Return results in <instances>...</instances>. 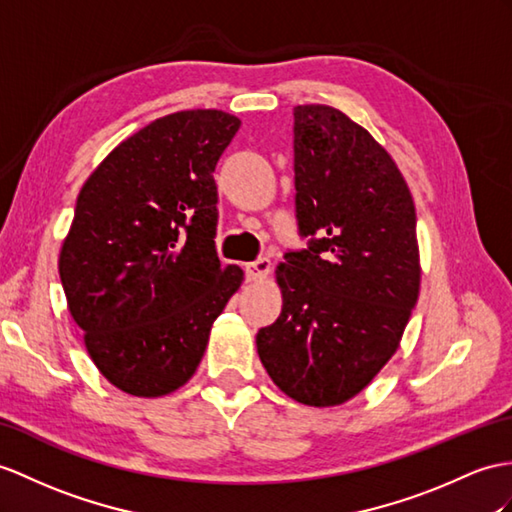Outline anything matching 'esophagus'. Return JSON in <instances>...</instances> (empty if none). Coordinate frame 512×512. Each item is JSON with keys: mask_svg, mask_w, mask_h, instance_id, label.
Here are the masks:
<instances>
[{"mask_svg": "<svg viewBox=\"0 0 512 512\" xmlns=\"http://www.w3.org/2000/svg\"><path fill=\"white\" fill-rule=\"evenodd\" d=\"M269 271H271L269 258H258V260H254V263L245 265V273L249 280H265L269 276Z\"/></svg>", "mask_w": 512, "mask_h": 512, "instance_id": "obj_1", "label": "esophagus"}]
</instances>
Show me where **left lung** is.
Listing matches in <instances>:
<instances>
[{
    "label": "left lung",
    "instance_id": "left-lung-1",
    "mask_svg": "<svg viewBox=\"0 0 512 512\" xmlns=\"http://www.w3.org/2000/svg\"><path fill=\"white\" fill-rule=\"evenodd\" d=\"M295 217L308 247L276 269L282 313L260 363L295 402L352 400L400 347L421 267L413 195L389 152L345 112L293 108Z\"/></svg>",
    "mask_w": 512,
    "mask_h": 512
}]
</instances>
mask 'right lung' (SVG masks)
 I'll list each match as a JSON object with an SVG mask.
<instances>
[{"mask_svg": "<svg viewBox=\"0 0 512 512\" xmlns=\"http://www.w3.org/2000/svg\"><path fill=\"white\" fill-rule=\"evenodd\" d=\"M241 121L223 110L160 117L102 160L78 195L58 271L102 376L160 397L191 380L243 271L221 267L215 167Z\"/></svg>", "mask_w": 512, "mask_h": 512, "instance_id": "obj_1", "label": "right lung"}]
</instances>
